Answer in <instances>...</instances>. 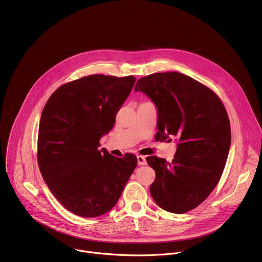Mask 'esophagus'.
I'll return each instance as SVG.
<instances>
[{"label":"esophagus","mask_w":262,"mask_h":262,"mask_svg":"<svg viewBox=\"0 0 262 262\" xmlns=\"http://www.w3.org/2000/svg\"><path fill=\"white\" fill-rule=\"evenodd\" d=\"M137 160H138V164H139L140 166H144V165L147 164L146 159H145V157H143V156H138V157H137Z\"/></svg>","instance_id":"esophagus-1"}]
</instances>
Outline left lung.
Returning <instances> with one entry per match:
<instances>
[{"label": "left lung", "instance_id": "obj_1", "mask_svg": "<svg viewBox=\"0 0 262 262\" xmlns=\"http://www.w3.org/2000/svg\"><path fill=\"white\" fill-rule=\"evenodd\" d=\"M135 91L157 106L156 138L178 140L171 163L155 156L146 159L156 171L150 194L161 208L184 213L209 196L225 168L231 144L227 112L214 92L180 72L141 78Z\"/></svg>", "mask_w": 262, "mask_h": 262}]
</instances>
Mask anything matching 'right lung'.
<instances>
[{"instance_id": "add662e5", "label": "right lung", "mask_w": 262, "mask_h": 262, "mask_svg": "<svg viewBox=\"0 0 262 262\" xmlns=\"http://www.w3.org/2000/svg\"><path fill=\"white\" fill-rule=\"evenodd\" d=\"M136 78L93 74L59 87L42 111L38 165L58 201L72 213L95 217L115 206L137 157L115 158L100 146Z\"/></svg>"}]
</instances>
